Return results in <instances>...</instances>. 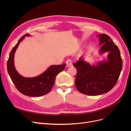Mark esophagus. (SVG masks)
<instances>
[{
    "instance_id": "esophagus-1",
    "label": "esophagus",
    "mask_w": 131,
    "mask_h": 131,
    "mask_svg": "<svg viewBox=\"0 0 131 131\" xmlns=\"http://www.w3.org/2000/svg\"><path fill=\"white\" fill-rule=\"evenodd\" d=\"M66 63L67 66H68V67L71 66L72 65V60L71 59H68V60L66 61Z\"/></svg>"
}]
</instances>
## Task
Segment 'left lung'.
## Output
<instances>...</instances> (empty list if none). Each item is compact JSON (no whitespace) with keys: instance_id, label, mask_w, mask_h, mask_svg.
<instances>
[{"instance_id":"obj_1","label":"left lung","mask_w":131,"mask_h":131,"mask_svg":"<svg viewBox=\"0 0 131 131\" xmlns=\"http://www.w3.org/2000/svg\"><path fill=\"white\" fill-rule=\"evenodd\" d=\"M97 37L101 45L99 53L108 52L107 60L91 65L82 56L73 64L77 70L75 86L81 93L89 95H100L111 90L119 77L123 66L120 51L112 39L105 34Z\"/></svg>"}]
</instances>
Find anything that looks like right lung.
Returning a JSON list of instances; mask_svg holds the SVG:
<instances>
[{"label":"right lung","mask_w":131,"mask_h":131,"mask_svg":"<svg viewBox=\"0 0 131 131\" xmlns=\"http://www.w3.org/2000/svg\"><path fill=\"white\" fill-rule=\"evenodd\" d=\"M30 36V34H25L19 39L16 46L13 48L9 54L7 67L13 83L20 93L30 97H40L50 92L56 76L65 68L66 64L51 65L43 73L36 77L25 78L20 75L15 67L14 54L20 42L25 37Z\"/></svg>","instance_id":"1"}]
</instances>
